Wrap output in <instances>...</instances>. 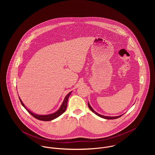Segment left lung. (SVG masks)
<instances>
[{
  "instance_id": "1",
  "label": "left lung",
  "mask_w": 155,
  "mask_h": 155,
  "mask_svg": "<svg viewBox=\"0 0 155 155\" xmlns=\"http://www.w3.org/2000/svg\"><path fill=\"white\" fill-rule=\"evenodd\" d=\"M88 106L89 109H90L92 111L93 113H95L96 115L98 116L99 117H102V118H104V119H107V120H112V119H116V118H119V117H120L121 116H123V114H122V115H120V116H114V117H112V116H103V115H101V114H99V113H96V111L92 109V107L91 106V105L89 104V102L88 103Z\"/></svg>"
}]
</instances>
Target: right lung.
Returning a JSON list of instances; mask_svg holds the SVG:
<instances>
[{
  "label": "right lung",
  "mask_w": 155,
  "mask_h": 155,
  "mask_svg": "<svg viewBox=\"0 0 155 155\" xmlns=\"http://www.w3.org/2000/svg\"><path fill=\"white\" fill-rule=\"evenodd\" d=\"M72 92H69L67 95L63 103L61 104L60 107L59 108V110L56 111L55 113H52V114H47V115H38V114H36L32 112H31L30 110H28L26 107L25 106L24 104V103H22L21 99L19 97L20 99V101L21 102V103L22 105V106L28 111V112L30 113L31 115H32L33 117H34L35 118H37L38 120H41V121H51L52 120H54L57 117H59L60 115H61L66 110L67 106V102H68V99L69 97V96L70 95V94H71Z\"/></svg>",
  "instance_id": "1"
}]
</instances>
